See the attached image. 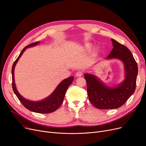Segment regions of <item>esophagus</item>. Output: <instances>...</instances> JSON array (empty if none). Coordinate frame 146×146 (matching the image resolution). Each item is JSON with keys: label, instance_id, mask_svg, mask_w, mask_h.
<instances>
[{"label": "esophagus", "instance_id": "obj_1", "mask_svg": "<svg viewBox=\"0 0 146 146\" xmlns=\"http://www.w3.org/2000/svg\"><path fill=\"white\" fill-rule=\"evenodd\" d=\"M83 74V72L82 70H79L76 73V77H80Z\"/></svg>", "mask_w": 146, "mask_h": 146}]
</instances>
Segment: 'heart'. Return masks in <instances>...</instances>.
Listing matches in <instances>:
<instances>
[{
	"label": "heart",
	"instance_id": "obj_1",
	"mask_svg": "<svg viewBox=\"0 0 146 146\" xmlns=\"http://www.w3.org/2000/svg\"><path fill=\"white\" fill-rule=\"evenodd\" d=\"M92 45L90 43H88V44H85V47H84V48H85V50L86 51L90 50L92 49Z\"/></svg>",
	"mask_w": 146,
	"mask_h": 146
}]
</instances>
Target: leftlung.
Wrapping results in <instances>:
<instances>
[{"instance_id":"1","label":"left lung","mask_w":146,"mask_h":146,"mask_svg":"<svg viewBox=\"0 0 146 146\" xmlns=\"http://www.w3.org/2000/svg\"><path fill=\"white\" fill-rule=\"evenodd\" d=\"M113 49L105 59L116 58L124 64L125 79L113 88L107 86L96 76L84 74L87 83V92L90 102L98 109H117L123 105L134 92L138 74V66L131 52L113 39H111Z\"/></svg>"}]
</instances>
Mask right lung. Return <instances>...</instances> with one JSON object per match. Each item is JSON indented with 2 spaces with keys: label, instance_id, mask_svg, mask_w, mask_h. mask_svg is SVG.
I'll return each instance as SVG.
<instances>
[{
  "label": "right lung",
  "instance_id": "right-lung-1",
  "mask_svg": "<svg viewBox=\"0 0 146 146\" xmlns=\"http://www.w3.org/2000/svg\"><path fill=\"white\" fill-rule=\"evenodd\" d=\"M39 41H38L36 42L32 43L23 48L17 59L15 61L12 68V89L14 93L17 95V98H18L21 104L24 105L27 109L31 111L36 113H48L56 111L60 106L61 104L63 103L66 90L68 89V86H70L73 82L74 77L73 76H71V77L68 78L66 79H64L63 81H61V83H60L59 85L56 88L54 91L49 96L46 98L42 101H32L23 98L18 92V91L17 90L16 88V85H15L14 79V68L15 65L17 63L18 61L21 57L23 52L25 51V50L28 47H33V46L38 45L39 44Z\"/></svg>",
  "mask_w": 146,
  "mask_h": 146
}]
</instances>
